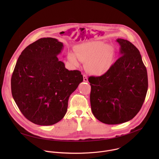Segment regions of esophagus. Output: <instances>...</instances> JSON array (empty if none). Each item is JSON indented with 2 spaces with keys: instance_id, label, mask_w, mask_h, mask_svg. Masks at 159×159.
I'll return each instance as SVG.
<instances>
[{
  "instance_id": "34e87169",
  "label": "esophagus",
  "mask_w": 159,
  "mask_h": 159,
  "mask_svg": "<svg viewBox=\"0 0 159 159\" xmlns=\"http://www.w3.org/2000/svg\"><path fill=\"white\" fill-rule=\"evenodd\" d=\"M83 79H84V82H88V79H87V77L85 75H83Z\"/></svg>"
}]
</instances>
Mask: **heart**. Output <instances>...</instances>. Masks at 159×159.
<instances>
[{
  "instance_id": "obj_1",
  "label": "heart",
  "mask_w": 159,
  "mask_h": 159,
  "mask_svg": "<svg viewBox=\"0 0 159 159\" xmlns=\"http://www.w3.org/2000/svg\"><path fill=\"white\" fill-rule=\"evenodd\" d=\"M114 57V50L109 44L101 41H90L77 46L75 55L69 54V61L74 65H79V60L85 63V70L94 76L106 74L111 68Z\"/></svg>"
}]
</instances>
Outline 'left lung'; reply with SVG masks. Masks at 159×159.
<instances>
[{
    "label": "left lung",
    "instance_id": "1",
    "mask_svg": "<svg viewBox=\"0 0 159 159\" xmlns=\"http://www.w3.org/2000/svg\"><path fill=\"white\" fill-rule=\"evenodd\" d=\"M120 57L100 77H90V106L94 116L107 125L133 119L140 110L148 89V77L139 50L118 38Z\"/></svg>",
    "mask_w": 159,
    "mask_h": 159
}]
</instances>
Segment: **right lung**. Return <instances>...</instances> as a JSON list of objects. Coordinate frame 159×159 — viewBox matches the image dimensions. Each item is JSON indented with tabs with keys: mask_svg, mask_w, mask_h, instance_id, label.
Here are the masks:
<instances>
[{
	"mask_svg": "<svg viewBox=\"0 0 159 159\" xmlns=\"http://www.w3.org/2000/svg\"><path fill=\"white\" fill-rule=\"evenodd\" d=\"M63 43L53 38H41L20 55L11 78L13 99L28 120L42 126L60 121L65 115L70 96L83 76L69 70L57 56Z\"/></svg>",
	"mask_w": 159,
	"mask_h": 159,
	"instance_id": "obj_1",
	"label": "right lung"
}]
</instances>
